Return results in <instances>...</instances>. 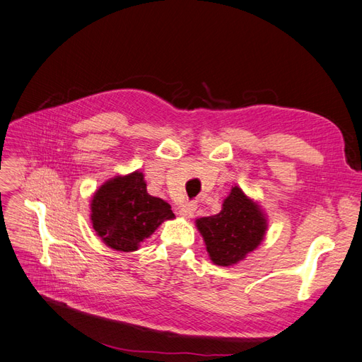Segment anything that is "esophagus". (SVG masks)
<instances>
[{"instance_id":"obj_1","label":"esophagus","mask_w":362,"mask_h":362,"mask_svg":"<svg viewBox=\"0 0 362 362\" xmlns=\"http://www.w3.org/2000/svg\"><path fill=\"white\" fill-rule=\"evenodd\" d=\"M196 208H198V205H196V202H187V204H182L180 206V214L185 218H190L193 217Z\"/></svg>"}]
</instances>
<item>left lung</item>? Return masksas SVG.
Here are the masks:
<instances>
[{"label": "left lung", "instance_id": "1", "mask_svg": "<svg viewBox=\"0 0 362 362\" xmlns=\"http://www.w3.org/2000/svg\"><path fill=\"white\" fill-rule=\"evenodd\" d=\"M211 261L231 266L254 250L266 234V218L259 206L238 187L223 201L222 211L196 221Z\"/></svg>", "mask_w": 362, "mask_h": 362}]
</instances>
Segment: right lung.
I'll return each mask as SVG.
<instances>
[{
    "instance_id": "right-lung-1",
    "label": "right lung",
    "mask_w": 362,
    "mask_h": 362,
    "mask_svg": "<svg viewBox=\"0 0 362 362\" xmlns=\"http://www.w3.org/2000/svg\"><path fill=\"white\" fill-rule=\"evenodd\" d=\"M92 225L103 242L120 252H133L168 218L170 205L146 192L144 173L116 177L101 185L90 204Z\"/></svg>"
}]
</instances>
